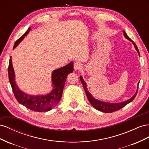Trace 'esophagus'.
I'll return each instance as SVG.
<instances>
[{"label":"esophagus","mask_w":149,"mask_h":149,"mask_svg":"<svg viewBox=\"0 0 149 149\" xmlns=\"http://www.w3.org/2000/svg\"><path fill=\"white\" fill-rule=\"evenodd\" d=\"M74 69H75V70H80V69L82 68L81 63H80V62H75L74 64Z\"/></svg>","instance_id":"obj_1"}]
</instances>
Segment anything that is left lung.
<instances>
[{
    "label": "left lung",
    "mask_w": 149,
    "mask_h": 149,
    "mask_svg": "<svg viewBox=\"0 0 149 149\" xmlns=\"http://www.w3.org/2000/svg\"><path fill=\"white\" fill-rule=\"evenodd\" d=\"M124 36L127 38V39H129V40H130V41H132V42H133L134 45L135 46V48L136 49V50H137L139 54L140 55L139 49L137 48V45H136V44L128 37V36L127 35V33H125V31H124ZM80 80H81V82H82V84L83 85V87L84 88V90H85V91H86V95H87V98H88V100H89V102H90V103L91 104V105L95 109H96L97 110H99V111H101V112H105V113H112L113 112L117 111V110H118L121 109L122 107H124L125 105H126L127 104H128L129 103L131 102L135 99V97H136V95H137V92L135 93V94L132 97V98H130V99L124 102L114 103V104L99 101V100H96L95 99L93 98V97L92 96V95L91 94V93H89V92L87 91V86H86V83L84 81V80H83V79H82V77H81V76H80Z\"/></svg>",
    "instance_id": "left-lung-1"
}]
</instances>
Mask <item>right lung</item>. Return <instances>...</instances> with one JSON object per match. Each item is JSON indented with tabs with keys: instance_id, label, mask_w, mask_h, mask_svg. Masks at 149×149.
I'll use <instances>...</instances> for the list:
<instances>
[{
	"instance_id": "add662e5",
	"label": "right lung",
	"mask_w": 149,
	"mask_h": 149,
	"mask_svg": "<svg viewBox=\"0 0 149 149\" xmlns=\"http://www.w3.org/2000/svg\"><path fill=\"white\" fill-rule=\"evenodd\" d=\"M30 30H31V27H29L27 32L15 42L14 49L17 46L20 42L27 34ZM73 62H70L61 69L54 70L52 73V82L54 87L52 92L45 96H31L20 91L16 86L14 79V71L12 65L11 57H10L8 67V79H9L15 99L20 104L24 105L25 107L38 112H47L57 105L62 97L63 87H64L67 75L73 72Z\"/></svg>"
}]
</instances>
